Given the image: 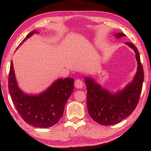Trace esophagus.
Returning <instances> with one entry per match:
<instances>
[{
  "mask_svg": "<svg viewBox=\"0 0 151 151\" xmlns=\"http://www.w3.org/2000/svg\"><path fill=\"white\" fill-rule=\"evenodd\" d=\"M75 87L76 88H78V89H81L83 87V81L80 79H77L75 82L74 83Z\"/></svg>",
  "mask_w": 151,
  "mask_h": 151,
  "instance_id": "obj_1",
  "label": "esophagus"
}]
</instances>
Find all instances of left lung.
<instances>
[{
	"label": "left lung",
	"mask_w": 151,
	"mask_h": 151,
	"mask_svg": "<svg viewBox=\"0 0 151 151\" xmlns=\"http://www.w3.org/2000/svg\"><path fill=\"white\" fill-rule=\"evenodd\" d=\"M126 35L119 33L115 35L120 38ZM134 50L137 61V71L134 80L125 88L117 93H112L102 88L90 77H85L87 87V106L90 116L96 122L103 125H111L120 122L134 111L138 104L144 81V70L139 53L134 45L126 42Z\"/></svg>",
	"instance_id": "obj_1"
}]
</instances>
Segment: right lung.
<instances>
[{
  "label": "right lung",
  "mask_w": 151,
  "mask_h": 151,
  "mask_svg": "<svg viewBox=\"0 0 151 151\" xmlns=\"http://www.w3.org/2000/svg\"><path fill=\"white\" fill-rule=\"evenodd\" d=\"M36 33L30 32L22 43ZM8 87L13 104L24 122L35 127L49 128L62 116L65 105L74 91V79H59L38 95L26 94L18 87L11 62Z\"/></svg>",
  "instance_id": "add662e5"
}]
</instances>
